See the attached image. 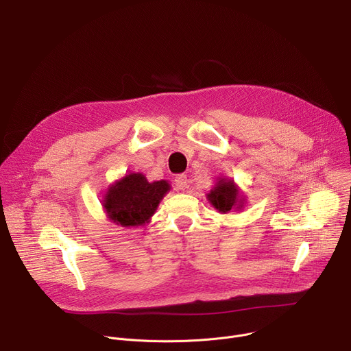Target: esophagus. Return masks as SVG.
<instances>
[{
  "mask_svg": "<svg viewBox=\"0 0 351 351\" xmlns=\"http://www.w3.org/2000/svg\"><path fill=\"white\" fill-rule=\"evenodd\" d=\"M175 186L178 190H184L187 187V176L186 175H178L175 178Z\"/></svg>",
  "mask_w": 351,
  "mask_h": 351,
  "instance_id": "34e87169",
  "label": "esophagus"
}]
</instances>
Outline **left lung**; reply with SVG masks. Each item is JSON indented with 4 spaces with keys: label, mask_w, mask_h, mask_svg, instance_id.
Listing matches in <instances>:
<instances>
[{
    "label": "left lung",
    "mask_w": 351,
    "mask_h": 351,
    "mask_svg": "<svg viewBox=\"0 0 351 351\" xmlns=\"http://www.w3.org/2000/svg\"><path fill=\"white\" fill-rule=\"evenodd\" d=\"M210 204L221 214L240 213L247 204V198L233 179L219 176L207 194Z\"/></svg>",
    "instance_id": "obj_1"
}]
</instances>
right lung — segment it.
Segmentation results:
<instances>
[{"label":"right lung","instance_id":"1","mask_svg":"<svg viewBox=\"0 0 351 351\" xmlns=\"http://www.w3.org/2000/svg\"><path fill=\"white\" fill-rule=\"evenodd\" d=\"M169 190L168 180L148 182L141 172H130L108 186L101 204L107 218L115 225L143 226L156 214Z\"/></svg>","mask_w":351,"mask_h":351}]
</instances>
